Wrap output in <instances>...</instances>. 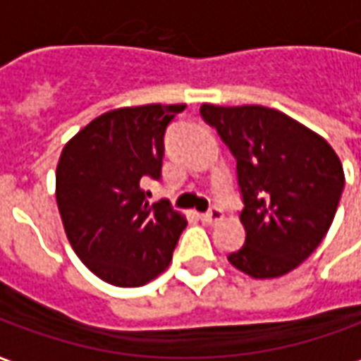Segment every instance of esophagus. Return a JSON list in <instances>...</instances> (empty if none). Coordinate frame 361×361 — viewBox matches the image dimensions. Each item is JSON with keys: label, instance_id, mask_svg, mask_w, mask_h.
<instances>
[{"label": "esophagus", "instance_id": "1", "mask_svg": "<svg viewBox=\"0 0 361 361\" xmlns=\"http://www.w3.org/2000/svg\"><path fill=\"white\" fill-rule=\"evenodd\" d=\"M222 216H224V214H222V209H220V207H211L209 211L201 214V220L207 222V224H216V222L222 220Z\"/></svg>", "mask_w": 361, "mask_h": 361}]
</instances>
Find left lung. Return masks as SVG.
<instances>
[{"mask_svg": "<svg viewBox=\"0 0 361 361\" xmlns=\"http://www.w3.org/2000/svg\"><path fill=\"white\" fill-rule=\"evenodd\" d=\"M201 116L235 158L245 242L228 261L253 279H276L310 257L333 224L344 170L333 147L265 106L203 104Z\"/></svg>", "mask_w": 361, "mask_h": 361, "instance_id": "obj_1", "label": "left lung"}]
</instances>
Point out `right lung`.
Wrapping results in <instances>:
<instances>
[{
	"label": "right lung",
	"mask_w": 361,
	"mask_h": 361,
	"mask_svg": "<svg viewBox=\"0 0 361 361\" xmlns=\"http://www.w3.org/2000/svg\"><path fill=\"white\" fill-rule=\"evenodd\" d=\"M183 104L106 111L67 142L56 172V199L67 240L98 279L137 288L172 261L188 226L170 203L147 201L160 180L164 135Z\"/></svg>",
	"instance_id": "right-lung-1"
}]
</instances>
